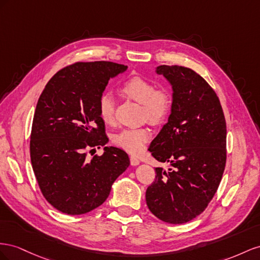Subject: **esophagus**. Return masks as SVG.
<instances>
[{
	"label": "esophagus",
	"instance_id": "obj_1",
	"mask_svg": "<svg viewBox=\"0 0 260 260\" xmlns=\"http://www.w3.org/2000/svg\"><path fill=\"white\" fill-rule=\"evenodd\" d=\"M131 165L133 166V167H136V166H138L139 163H140V161L138 160V158L137 157H135V155H131Z\"/></svg>",
	"mask_w": 260,
	"mask_h": 260
}]
</instances>
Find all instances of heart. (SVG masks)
Segmentation results:
<instances>
[{
  "label": "heart",
  "instance_id": "obj_1",
  "mask_svg": "<svg viewBox=\"0 0 260 260\" xmlns=\"http://www.w3.org/2000/svg\"><path fill=\"white\" fill-rule=\"evenodd\" d=\"M123 92L129 98L144 106V116L154 124L165 122L172 109V95L167 89H157L148 79L135 76L123 85ZM100 117L105 123H112L115 115V101L111 92H103L98 101ZM151 137L150 129L143 126L138 128H125L113 137V143L122 149L138 153L144 150L148 139Z\"/></svg>",
  "mask_w": 260,
  "mask_h": 260
}]
</instances>
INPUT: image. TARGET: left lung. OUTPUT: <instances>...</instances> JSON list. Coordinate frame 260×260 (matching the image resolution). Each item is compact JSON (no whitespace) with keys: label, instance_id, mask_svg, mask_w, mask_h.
I'll return each mask as SVG.
<instances>
[{"label":"left lung","instance_id":"1","mask_svg":"<svg viewBox=\"0 0 260 260\" xmlns=\"http://www.w3.org/2000/svg\"><path fill=\"white\" fill-rule=\"evenodd\" d=\"M155 73L172 87V109L149 151L171 168H155L146 203L158 219L180 224L199 216L216 194L226 161V124L216 92L197 73L179 65H160Z\"/></svg>","mask_w":260,"mask_h":260}]
</instances>
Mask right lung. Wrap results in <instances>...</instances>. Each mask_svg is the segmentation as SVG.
Returning <instances> with one entry per match:
<instances>
[{"label":"right lung","mask_w":260,"mask_h":260,"mask_svg":"<svg viewBox=\"0 0 260 260\" xmlns=\"http://www.w3.org/2000/svg\"><path fill=\"white\" fill-rule=\"evenodd\" d=\"M126 70L113 62H78L58 71L43 89L32 120L30 158L42 195L58 211L76 216L101 206L129 166L127 153L116 147L86 158L89 147L108 144L98 101L109 80Z\"/></svg>","instance_id":"1"}]
</instances>
